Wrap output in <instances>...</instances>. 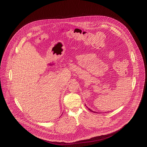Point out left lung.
I'll use <instances>...</instances> for the list:
<instances>
[{
	"instance_id": "obj_1",
	"label": "left lung",
	"mask_w": 147,
	"mask_h": 147,
	"mask_svg": "<svg viewBox=\"0 0 147 147\" xmlns=\"http://www.w3.org/2000/svg\"><path fill=\"white\" fill-rule=\"evenodd\" d=\"M88 109H89V111H91V112H94V113H97V112H94V111H93L91 110V109H89V108H88Z\"/></svg>"
}]
</instances>
